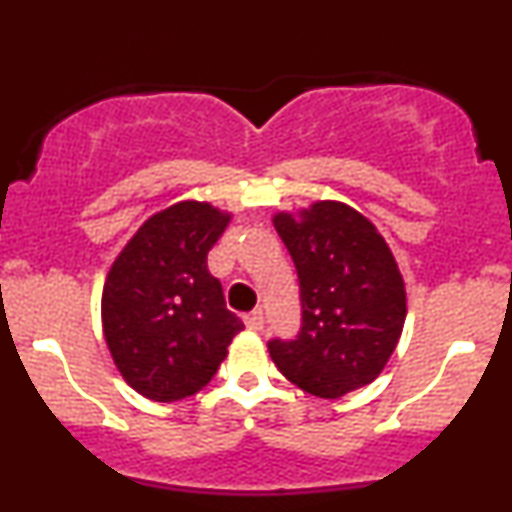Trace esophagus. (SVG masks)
<instances>
[{
	"instance_id": "34e87169",
	"label": "esophagus",
	"mask_w": 512,
	"mask_h": 512,
	"mask_svg": "<svg viewBox=\"0 0 512 512\" xmlns=\"http://www.w3.org/2000/svg\"><path fill=\"white\" fill-rule=\"evenodd\" d=\"M245 327H248V330H252V332H260L262 330V327H264V315L260 313V310H255V313L245 315Z\"/></svg>"
}]
</instances>
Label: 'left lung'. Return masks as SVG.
<instances>
[{
  "label": "left lung",
  "mask_w": 512,
  "mask_h": 512,
  "mask_svg": "<svg viewBox=\"0 0 512 512\" xmlns=\"http://www.w3.org/2000/svg\"><path fill=\"white\" fill-rule=\"evenodd\" d=\"M272 223L301 281L298 339L269 356L303 392L339 399L370 385L390 361L407 320V289L375 223L337 199L276 211Z\"/></svg>",
  "instance_id": "8db88e82"
}]
</instances>
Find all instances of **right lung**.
<instances>
[{"instance_id":"add662e5","label":"right lung","mask_w":512,"mask_h":512,"mask_svg":"<svg viewBox=\"0 0 512 512\" xmlns=\"http://www.w3.org/2000/svg\"><path fill=\"white\" fill-rule=\"evenodd\" d=\"M231 219L197 199L170 204L137 228L105 276V344L125 383L146 399L197 395L243 330L207 267Z\"/></svg>"}]
</instances>
